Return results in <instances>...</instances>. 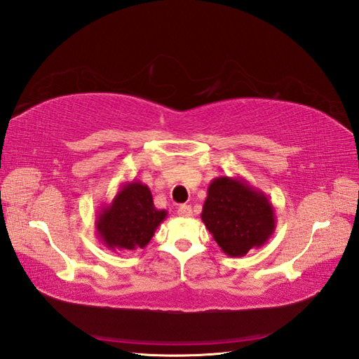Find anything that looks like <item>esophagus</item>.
I'll list each match as a JSON object with an SVG mask.
<instances>
[{"mask_svg":"<svg viewBox=\"0 0 359 359\" xmlns=\"http://www.w3.org/2000/svg\"><path fill=\"white\" fill-rule=\"evenodd\" d=\"M177 212H179L180 217H183V218L192 217V208L189 206V204H182V206H179Z\"/></svg>","mask_w":359,"mask_h":359,"instance_id":"34e87169","label":"esophagus"}]
</instances>
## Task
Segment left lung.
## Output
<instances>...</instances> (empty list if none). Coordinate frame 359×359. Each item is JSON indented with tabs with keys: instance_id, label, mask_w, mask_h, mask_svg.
I'll return each instance as SVG.
<instances>
[{
	"instance_id": "8db88e82",
	"label": "left lung",
	"mask_w": 359,
	"mask_h": 359,
	"mask_svg": "<svg viewBox=\"0 0 359 359\" xmlns=\"http://www.w3.org/2000/svg\"><path fill=\"white\" fill-rule=\"evenodd\" d=\"M201 221L224 254L243 257L269 241L276 217L269 197L242 177H215L208 188Z\"/></svg>"
}]
</instances>
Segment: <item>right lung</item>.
Listing matches in <instances>:
<instances>
[{"instance_id":"1","label":"right lung","mask_w":359,"mask_h":359,"mask_svg":"<svg viewBox=\"0 0 359 359\" xmlns=\"http://www.w3.org/2000/svg\"><path fill=\"white\" fill-rule=\"evenodd\" d=\"M167 215L165 209L155 208L147 185L140 180L125 182L111 203L97 212L96 236L111 251L142 250Z\"/></svg>"}]
</instances>
